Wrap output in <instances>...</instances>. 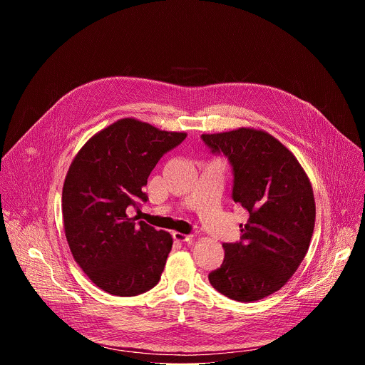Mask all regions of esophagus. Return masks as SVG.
Masks as SVG:
<instances>
[{
	"mask_svg": "<svg viewBox=\"0 0 365 365\" xmlns=\"http://www.w3.org/2000/svg\"><path fill=\"white\" fill-rule=\"evenodd\" d=\"M173 238L179 242H186V241H192L193 240V235L192 234H182V232H175L173 234Z\"/></svg>",
	"mask_w": 365,
	"mask_h": 365,
	"instance_id": "esophagus-1",
	"label": "esophagus"
}]
</instances>
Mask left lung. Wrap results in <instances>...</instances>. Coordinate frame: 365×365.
Wrapping results in <instances>:
<instances>
[{
  "label": "left lung",
  "mask_w": 365,
  "mask_h": 365,
  "mask_svg": "<svg viewBox=\"0 0 365 365\" xmlns=\"http://www.w3.org/2000/svg\"><path fill=\"white\" fill-rule=\"evenodd\" d=\"M232 170V199L250 218L237 242H224L211 284L238 302L263 299L286 284L304 258L315 228V199L294 155L274 137L252 128L202 134Z\"/></svg>",
  "instance_id": "1"
}]
</instances>
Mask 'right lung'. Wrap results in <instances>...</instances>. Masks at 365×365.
<instances>
[{"label": "right lung", "instance_id": "obj_1", "mask_svg": "<svg viewBox=\"0 0 365 365\" xmlns=\"http://www.w3.org/2000/svg\"><path fill=\"white\" fill-rule=\"evenodd\" d=\"M186 138L124 118L95 134L65 179V234L76 263L103 292L137 296L159 283L173 238L137 217L143 192L163 155Z\"/></svg>", "mask_w": 365, "mask_h": 365}]
</instances>
